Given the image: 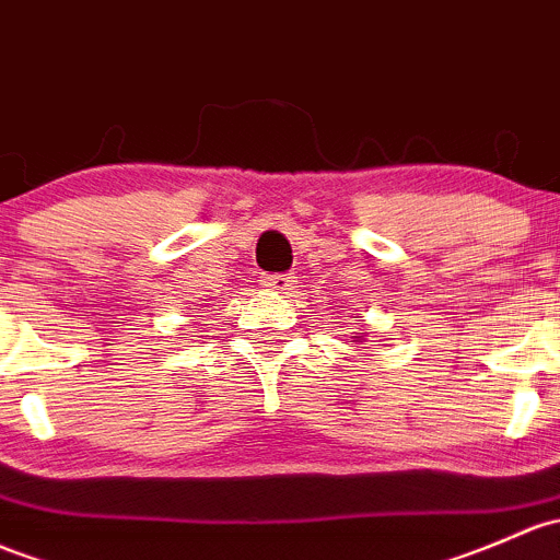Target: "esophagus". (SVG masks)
<instances>
[{
    "label": "esophagus",
    "instance_id": "obj_1",
    "mask_svg": "<svg viewBox=\"0 0 560 560\" xmlns=\"http://www.w3.org/2000/svg\"><path fill=\"white\" fill-rule=\"evenodd\" d=\"M262 284L268 287V290L281 292V295H284V292H290V287H292L290 276H287V273H265Z\"/></svg>",
    "mask_w": 560,
    "mask_h": 560
}]
</instances>
